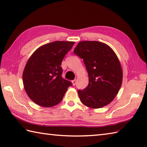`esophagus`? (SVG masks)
Listing matches in <instances>:
<instances>
[{"mask_svg":"<svg viewBox=\"0 0 147 147\" xmlns=\"http://www.w3.org/2000/svg\"><path fill=\"white\" fill-rule=\"evenodd\" d=\"M72 83H73V86H75V85H76V80H73V82H72Z\"/></svg>","mask_w":147,"mask_h":147,"instance_id":"esophagus-1","label":"esophagus"}]
</instances>
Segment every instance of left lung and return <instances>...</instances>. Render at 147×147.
I'll list each match as a JSON object with an SVG mask.
<instances>
[{"mask_svg":"<svg viewBox=\"0 0 147 147\" xmlns=\"http://www.w3.org/2000/svg\"><path fill=\"white\" fill-rule=\"evenodd\" d=\"M74 53L83 59L89 77L88 86L78 91L81 102L93 109L110 104L123 81V71L114 52L104 43L82 41L77 45Z\"/></svg>","mask_w":147,"mask_h":147,"instance_id":"left-lung-1","label":"left lung"}]
</instances>
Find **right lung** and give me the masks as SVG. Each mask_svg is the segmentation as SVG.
I'll list each match as a JSON object with an SVG mask.
<instances>
[{"label": "right lung", "instance_id": "right-lung-1", "mask_svg": "<svg viewBox=\"0 0 147 147\" xmlns=\"http://www.w3.org/2000/svg\"><path fill=\"white\" fill-rule=\"evenodd\" d=\"M74 44L65 41L49 43L40 47L28 59L23 74V85L35 104L45 107L56 105L72 85L62 76L61 63Z\"/></svg>", "mask_w": 147, "mask_h": 147}]
</instances>
